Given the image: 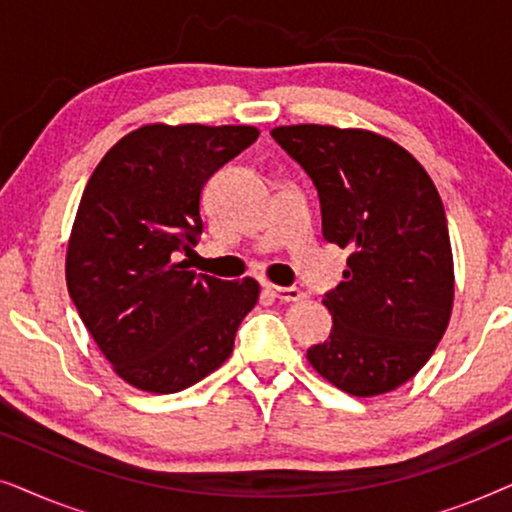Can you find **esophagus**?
<instances>
[{"label":"esophagus","mask_w":512,"mask_h":512,"mask_svg":"<svg viewBox=\"0 0 512 512\" xmlns=\"http://www.w3.org/2000/svg\"><path fill=\"white\" fill-rule=\"evenodd\" d=\"M272 296L284 300V303H296V300L303 298V291L296 289V286H275V284H265Z\"/></svg>","instance_id":"esophagus-1"}]
</instances>
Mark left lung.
<instances>
[{
	"mask_svg": "<svg viewBox=\"0 0 512 512\" xmlns=\"http://www.w3.org/2000/svg\"><path fill=\"white\" fill-rule=\"evenodd\" d=\"M275 142L310 174L326 242L349 251L324 296L326 342L312 368L352 396H380L419 373L450 324L454 263L443 200L403 146L359 128L282 125Z\"/></svg>",
	"mask_w": 512,
	"mask_h": 512,
	"instance_id": "8db88e82",
	"label": "left lung"
}]
</instances>
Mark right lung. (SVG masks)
I'll use <instances>...</instances> for the list:
<instances>
[{"instance_id":"add662e5","label":"right lung","mask_w":512,"mask_h":512,"mask_svg":"<svg viewBox=\"0 0 512 512\" xmlns=\"http://www.w3.org/2000/svg\"><path fill=\"white\" fill-rule=\"evenodd\" d=\"M258 139L254 125L132 130L90 174L67 244V289L116 375L174 394L214 373L258 303L256 279L195 275L177 256L202 233L200 193Z\"/></svg>"}]
</instances>
